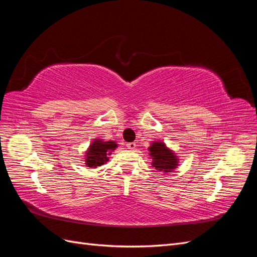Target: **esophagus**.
Instances as JSON below:
<instances>
[{
  "label": "esophagus",
  "mask_w": 257,
  "mask_h": 257,
  "mask_svg": "<svg viewBox=\"0 0 257 257\" xmlns=\"http://www.w3.org/2000/svg\"><path fill=\"white\" fill-rule=\"evenodd\" d=\"M126 147H127V149L133 150V149H135V147H136V143H127V144H126Z\"/></svg>",
  "instance_id": "esophagus-1"
}]
</instances>
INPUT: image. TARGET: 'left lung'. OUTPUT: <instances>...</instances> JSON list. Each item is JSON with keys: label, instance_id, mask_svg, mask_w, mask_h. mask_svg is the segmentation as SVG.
<instances>
[{"label": "left lung", "instance_id": "8db88e82", "mask_svg": "<svg viewBox=\"0 0 257 257\" xmlns=\"http://www.w3.org/2000/svg\"><path fill=\"white\" fill-rule=\"evenodd\" d=\"M150 155L152 157V166L159 172H172L178 165V159L172 150L166 148L163 143H153L149 148Z\"/></svg>", "mask_w": 257, "mask_h": 257}]
</instances>
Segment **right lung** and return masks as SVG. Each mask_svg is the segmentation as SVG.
<instances>
[{
	"mask_svg": "<svg viewBox=\"0 0 257 257\" xmlns=\"http://www.w3.org/2000/svg\"><path fill=\"white\" fill-rule=\"evenodd\" d=\"M116 148V144L114 142H103L96 139L93 142L87 152V159H85V164L89 167L93 166H102L108 161V154L113 151Z\"/></svg>",
	"mask_w": 257,
	"mask_h": 257,
	"instance_id": "add662e5",
	"label": "right lung"
}]
</instances>
